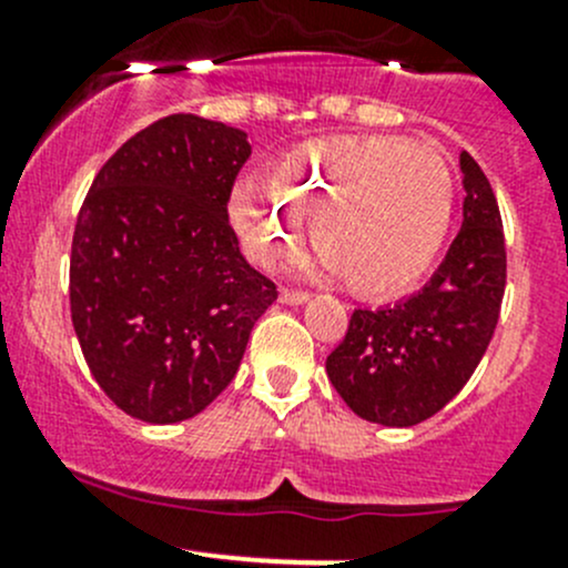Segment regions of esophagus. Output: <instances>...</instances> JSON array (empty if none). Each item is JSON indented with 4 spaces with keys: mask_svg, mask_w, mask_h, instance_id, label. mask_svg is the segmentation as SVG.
I'll use <instances>...</instances> for the list:
<instances>
[{
    "mask_svg": "<svg viewBox=\"0 0 568 568\" xmlns=\"http://www.w3.org/2000/svg\"><path fill=\"white\" fill-rule=\"evenodd\" d=\"M311 300V294L307 291H291V288H280V302L283 305H305V302Z\"/></svg>",
    "mask_w": 568,
    "mask_h": 568,
    "instance_id": "esophagus-1",
    "label": "esophagus"
}]
</instances>
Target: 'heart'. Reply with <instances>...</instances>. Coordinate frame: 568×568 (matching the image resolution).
Wrapping results in <instances>:
<instances>
[{
	"label": "heart",
	"instance_id": "b5f03b06",
	"mask_svg": "<svg viewBox=\"0 0 568 568\" xmlns=\"http://www.w3.org/2000/svg\"><path fill=\"white\" fill-rule=\"evenodd\" d=\"M454 173L437 148L398 136L313 140L272 168L266 183H239L227 214L252 257L272 266L305 236L316 268L348 291L385 300L426 277L454 216Z\"/></svg>",
	"mask_w": 568,
	"mask_h": 568
}]
</instances>
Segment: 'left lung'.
<instances>
[{
	"mask_svg": "<svg viewBox=\"0 0 568 568\" xmlns=\"http://www.w3.org/2000/svg\"><path fill=\"white\" fill-rule=\"evenodd\" d=\"M464 222L448 255L417 294L398 305L354 311L326 376L348 409L406 428L437 415L478 368L506 291V239L497 197L462 151Z\"/></svg>",
	"mask_w": 568,
	"mask_h": 568,
	"instance_id": "obj_1",
	"label": "left lung"
}]
</instances>
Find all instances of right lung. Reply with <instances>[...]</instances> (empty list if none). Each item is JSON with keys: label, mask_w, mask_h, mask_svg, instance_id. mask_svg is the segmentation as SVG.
<instances>
[{"label": "right lung", "mask_w": 568, "mask_h": 568, "mask_svg": "<svg viewBox=\"0 0 568 568\" xmlns=\"http://www.w3.org/2000/svg\"><path fill=\"white\" fill-rule=\"evenodd\" d=\"M247 134L197 114L156 120L99 170L71 244V318L90 374L145 423L203 412L277 300L227 222Z\"/></svg>", "instance_id": "right-lung-1"}]
</instances>
